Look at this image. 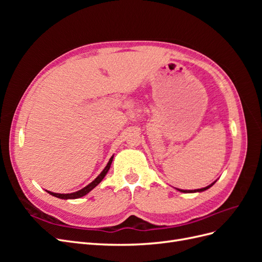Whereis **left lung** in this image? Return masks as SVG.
Listing matches in <instances>:
<instances>
[{
	"label": "left lung",
	"mask_w": 262,
	"mask_h": 262,
	"mask_svg": "<svg viewBox=\"0 0 262 262\" xmlns=\"http://www.w3.org/2000/svg\"><path fill=\"white\" fill-rule=\"evenodd\" d=\"M216 182V180L214 181V182H212L211 185H209V186H207V187H204V188H201V189H195V190H182V189H177L178 191H180V192H185V193H191V192H202V191H204V190H207V189H209V188H211L214 184H215Z\"/></svg>",
	"instance_id": "1"
}]
</instances>
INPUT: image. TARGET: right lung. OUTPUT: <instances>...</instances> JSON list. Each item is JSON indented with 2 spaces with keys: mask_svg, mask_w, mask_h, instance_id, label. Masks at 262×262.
<instances>
[{
  "mask_svg": "<svg viewBox=\"0 0 262 262\" xmlns=\"http://www.w3.org/2000/svg\"><path fill=\"white\" fill-rule=\"evenodd\" d=\"M113 160H114V155H113L112 157H110V160H109L107 166L104 168V170H102V171L99 173L98 177H97L96 179H95V180H93L90 185H87L86 187H84V188L81 189V190H78V191H76V192H72V193H54V192L48 191V190H46V191L48 192L49 194L53 195V196H57V198H60V199H64V200H68V199H78V198L84 196L85 194L89 193V192L91 191V190H93L97 185H99V182H100L102 179H104V177L106 176V173L108 172V170H109V168H110V165H112V163H113Z\"/></svg>",
  "mask_w": 262,
  "mask_h": 262,
  "instance_id": "1",
  "label": "right lung"
}]
</instances>
